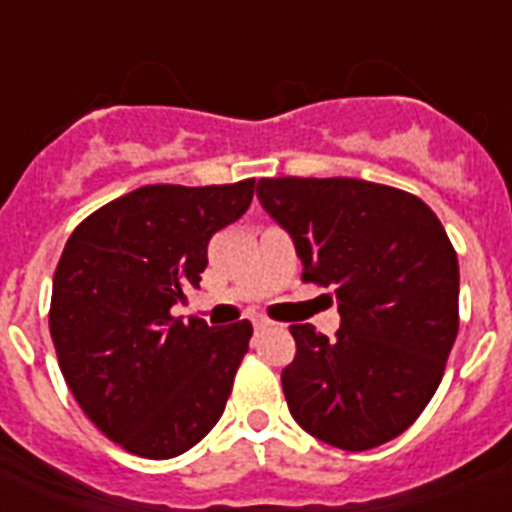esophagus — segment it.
Listing matches in <instances>:
<instances>
[{"mask_svg": "<svg viewBox=\"0 0 512 512\" xmlns=\"http://www.w3.org/2000/svg\"><path fill=\"white\" fill-rule=\"evenodd\" d=\"M249 321H252V327H255L257 332H263V329L271 327V321L265 319V316H260V313H257V316H252V319H249Z\"/></svg>", "mask_w": 512, "mask_h": 512, "instance_id": "esophagus-1", "label": "esophagus"}]
</instances>
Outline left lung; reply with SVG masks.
<instances>
[{"instance_id": "8db88e82", "label": "left lung", "mask_w": 512, "mask_h": 512, "mask_svg": "<svg viewBox=\"0 0 512 512\" xmlns=\"http://www.w3.org/2000/svg\"><path fill=\"white\" fill-rule=\"evenodd\" d=\"M257 199L289 233L303 279L335 289L340 311L335 340L289 327V412L345 452L393 441L436 393L460 327L444 225L412 193L353 177H263Z\"/></svg>"}]
</instances>
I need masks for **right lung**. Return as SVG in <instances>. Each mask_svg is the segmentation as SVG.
<instances>
[{
	"instance_id": "obj_1",
	"label": "right lung",
	"mask_w": 512,
	"mask_h": 512,
	"mask_svg": "<svg viewBox=\"0 0 512 512\" xmlns=\"http://www.w3.org/2000/svg\"><path fill=\"white\" fill-rule=\"evenodd\" d=\"M255 180L143 185L84 220L52 279L50 335L84 414L127 452L170 460L215 428L252 324L177 319L207 244L252 204Z\"/></svg>"
}]
</instances>
